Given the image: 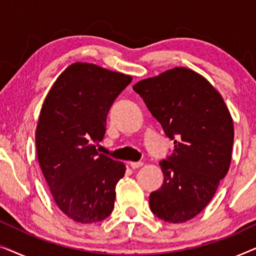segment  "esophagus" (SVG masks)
<instances>
[{"instance_id": "obj_1", "label": "esophagus", "mask_w": 256, "mask_h": 256, "mask_svg": "<svg viewBox=\"0 0 256 256\" xmlns=\"http://www.w3.org/2000/svg\"><path fill=\"white\" fill-rule=\"evenodd\" d=\"M129 166H130L132 169H138V168L143 166V163L142 162H130L129 163Z\"/></svg>"}]
</instances>
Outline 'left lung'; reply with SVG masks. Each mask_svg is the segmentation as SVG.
Returning <instances> with one entry per match:
<instances>
[{
  "label": "left lung",
  "mask_w": 256,
  "mask_h": 256,
  "mask_svg": "<svg viewBox=\"0 0 256 256\" xmlns=\"http://www.w3.org/2000/svg\"><path fill=\"white\" fill-rule=\"evenodd\" d=\"M132 88L174 143L160 162L164 180L150 194V210L164 222H188L208 206L230 169L234 129L228 108L204 76L185 68Z\"/></svg>",
  "instance_id": "left-lung-1"
}]
</instances>
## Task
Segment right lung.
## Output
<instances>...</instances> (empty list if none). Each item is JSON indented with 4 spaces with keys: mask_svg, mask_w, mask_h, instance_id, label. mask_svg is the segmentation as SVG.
Listing matches in <instances>:
<instances>
[{
    "mask_svg": "<svg viewBox=\"0 0 256 256\" xmlns=\"http://www.w3.org/2000/svg\"><path fill=\"white\" fill-rule=\"evenodd\" d=\"M130 76L76 62L52 86L36 129L38 162L56 204L82 224L106 219L124 164L96 152L112 104Z\"/></svg>",
    "mask_w": 256,
    "mask_h": 256,
    "instance_id": "1",
    "label": "right lung"
}]
</instances>
